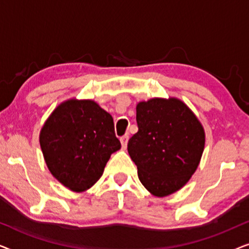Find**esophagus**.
<instances>
[{"label":"esophagus","mask_w":249,"mask_h":249,"mask_svg":"<svg viewBox=\"0 0 249 249\" xmlns=\"http://www.w3.org/2000/svg\"><path fill=\"white\" fill-rule=\"evenodd\" d=\"M128 139H129V136H128V135H124V136H122V137L120 138L121 145H122V147H124V148L127 147V142H128Z\"/></svg>","instance_id":"34e87169"}]
</instances>
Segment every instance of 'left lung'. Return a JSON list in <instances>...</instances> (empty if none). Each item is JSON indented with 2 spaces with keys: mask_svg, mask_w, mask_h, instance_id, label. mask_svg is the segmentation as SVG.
Masks as SVG:
<instances>
[{
  "mask_svg": "<svg viewBox=\"0 0 249 249\" xmlns=\"http://www.w3.org/2000/svg\"><path fill=\"white\" fill-rule=\"evenodd\" d=\"M138 131L128 153L138 178L152 195L169 196L195 173L205 145V132L193 111L178 98H151L136 107Z\"/></svg>",
  "mask_w": 249,
  "mask_h": 249,
  "instance_id": "8db88e82",
  "label": "left lung"
}]
</instances>
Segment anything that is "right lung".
<instances>
[{"label":"right lung","instance_id":"1","mask_svg":"<svg viewBox=\"0 0 249 249\" xmlns=\"http://www.w3.org/2000/svg\"><path fill=\"white\" fill-rule=\"evenodd\" d=\"M39 144L50 172L72 192H85L121 148L113 118L91 100L61 103L44 124Z\"/></svg>","mask_w":249,"mask_h":249}]
</instances>
